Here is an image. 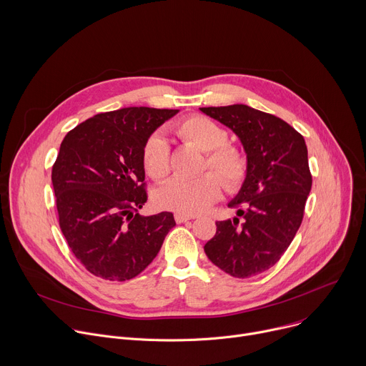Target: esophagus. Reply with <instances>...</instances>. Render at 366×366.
I'll list each match as a JSON object with an SVG mask.
<instances>
[{
    "instance_id": "obj_1",
    "label": "esophagus",
    "mask_w": 366,
    "mask_h": 366,
    "mask_svg": "<svg viewBox=\"0 0 366 366\" xmlns=\"http://www.w3.org/2000/svg\"><path fill=\"white\" fill-rule=\"evenodd\" d=\"M192 219H195V216L185 214V213H175V220H177V223H185V222L192 220Z\"/></svg>"
}]
</instances>
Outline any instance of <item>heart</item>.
<instances>
[{
  "mask_svg": "<svg viewBox=\"0 0 366 366\" xmlns=\"http://www.w3.org/2000/svg\"><path fill=\"white\" fill-rule=\"evenodd\" d=\"M177 136L205 152L202 169H213L222 179L207 172L197 178H174L156 192L159 205L178 213L197 214L213 204L222 194V182L227 191H236L247 175V158L242 149L227 143L229 133L219 123L204 116H191L175 124ZM142 162L156 181L171 172V154L167 139L158 133L149 136L142 147Z\"/></svg>",
  "mask_w": 366,
  "mask_h": 366,
  "instance_id": "heart-1",
  "label": "heart"
}]
</instances>
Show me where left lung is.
Here are the masks:
<instances>
[{
  "instance_id": "obj_1",
  "label": "left lung",
  "mask_w": 366,
  "mask_h": 366,
  "mask_svg": "<svg viewBox=\"0 0 366 366\" xmlns=\"http://www.w3.org/2000/svg\"><path fill=\"white\" fill-rule=\"evenodd\" d=\"M199 110L232 129L247 158L246 179L229 202L237 216L216 222L204 252L234 278L262 274L281 259L302 222L312 182L304 137L280 117L244 104Z\"/></svg>"
}]
</instances>
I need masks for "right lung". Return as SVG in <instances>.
I'll return each mask as SVG.
<instances>
[{"instance_id":"right-lung-1","label":"right lung","mask_w":366,"mask_h":366,"mask_svg":"<svg viewBox=\"0 0 366 366\" xmlns=\"http://www.w3.org/2000/svg\"><path fill=\"white\" fill-rule=\"evenodd\" d=\"M178 110L127 107L72 129L51 168L61 230L75 257L109 281L137 277L161 250L174 214L137 213L147 199L142 147Z\"/></svg>"}]
</instances>
